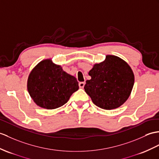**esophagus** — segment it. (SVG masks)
Returning <instances> with one entry per match:
<instances>
[{"instance_id": "obj_1", "label": "esophagus", "mask_w": 159, "mask_h": 159, "mask_svg": "<svg viewBox=\"0 0 159 159\" xmlns=\"http://www.w3.org/2000/svg\"><path fill=\"white\" fill-rule=\"evenodd\" d=\"M84 85H85V82H80L79 83V86L80 88H83L84 87Z\"/></svg>"}]
</instances>
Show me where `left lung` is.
<instances>
[{
	"instance_id": "left-lung-1",
	"label": "left lung",
	"mask_w": 159,
	"mask_h": 159,
	"mask_svg": "<svg viewBox=\"0 0 159 159\" xmlns=\"http://www.w3.org/2000/svg\"><path fill=\"white\" fill-rule=\"evenodd\" d=\"M88 74L91 79L86 81L84 90L95 105L111 110L121 106L129 98L134 75L129 65L119 57L107 55Z\"/></svg>"
}]
</instances>
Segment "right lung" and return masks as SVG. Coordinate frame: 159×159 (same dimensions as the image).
Segmentation results:
<instances>
[{
    "label": "right lung",
    "mask_w": 159,
    "mask_h": 159,
    "mask_svg": "<svg viewBox=\"0 0 159 159\" xmlns=\"http://www.w3.org/2000/svg\"><path fill=\"white\" fill-rule=\"evenodd\" d=\"M78 89L75 77L50 59L40 62L31 71L28 80L30 96L37 105L46 109L64 105Z\"/></svg>",
    "instance_id": "add662e5"
}]
</instances>
